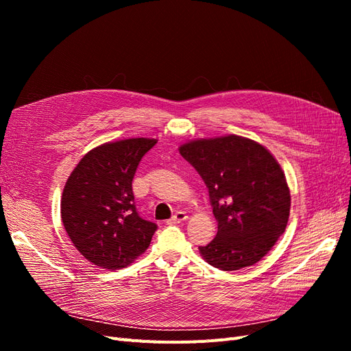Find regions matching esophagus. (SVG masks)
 <instances>
[{"label": "esophagus", "mask_w": 351, "mask_h": 351, "mask_svg": "<svg viewBox=\"0 0 351 351\" xmlns=\"http://www.w3.org/2000/svg\"><path fill=\"white\" fill-rule=\"evenodd\" d=\"M187 219V214L184 210H177L176 214L171 217V219H169L168 222L169 224H178V222H183Z\"/></svg>", "instance_id": "esophagus-1"}]
</instances>
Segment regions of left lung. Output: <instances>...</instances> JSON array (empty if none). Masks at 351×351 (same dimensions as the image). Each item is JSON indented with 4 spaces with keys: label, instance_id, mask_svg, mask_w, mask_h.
I'll list each match as a JSON object with an SVG mask.
<instances>
[{
    "label": "left lung",
    "instance_id": "obj_1",
    "mask_svg": "<svg viewBox=\"0 0 351 351\" xmlns=\"http://www.w3.org/2000/svg\"><path fill=\"white\" fill-rule=\"evenodd\" d=\"M180 154L204 180L218 222L217 237L199 252L222 271L252 267L285 231L290 189L267 147L228 134L180 146Z\"/></svg>",
    "mask_w": 351,
    "mask_h": 351
}]
</instances>
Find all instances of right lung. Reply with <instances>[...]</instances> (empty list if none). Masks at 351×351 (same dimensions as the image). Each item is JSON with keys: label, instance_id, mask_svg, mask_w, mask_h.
<instances>
[{"label": "right lung", "instance_id": "1", "mask_svg": "<svg viewBox=\"0 0 351 351\" xmlns=\"http://www.w3.org/2000/svg\"><path fill=\"white\" fill-rule=\"evenodd\" d=\"M156 139L134 137L104 143L84 155L67 178L61 219L84 259L121 269L149 247L156 224L139 217L132 182Z\"/></svg>", "mask_w": 351, "mask_h": 351}]
</instances>
